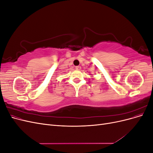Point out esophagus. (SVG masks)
<instances>
[{
  "instance_id": "1",
  "label": "esophagus",
  "mask_w": 153,
  "mask_h": 153,
  "mask_svg": "<svg viewBox=\"0 0 153 153\" xmlns=\"http://www.w3.org/2000/svg\"><path fill=\"white\" fill-rule=\"evenodd\" d=\"M75 69H77V70H80V69H81V67H80V66H76L75 67Z\"/></svg>"
}]
</instances>
